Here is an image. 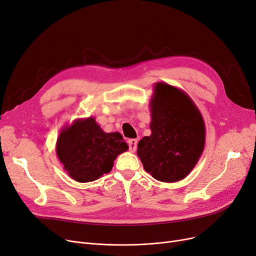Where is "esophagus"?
I'll use <instances>...</instances> for the list:
<instances>
[{"label":"esophagus","mask_w":256,"mask_h":256,"mask_svg":"<svg viewBox=\"0 0 256 256\" xmlns=\"http://www.w3.org/2000/svg\"><path fill=\"white\" fill-rule=\"evenodd\" d=\"M128 144H129L130 152H134L138 148V140H136V138L128 140Z\"/></svg>","instance_id":"1"}]
</instances>
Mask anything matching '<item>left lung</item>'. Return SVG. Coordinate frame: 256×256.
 I'll return each instance as SVG.
<instances>
[{
    "label": "left lung",
    "mask_w": 256,
    "mask_h": 256,
    "mask_svg": "<svg viewBox=\"0 0 256 256\" xmlns=\"http://www.w3.org/2000/svg\"><path fill=\"white\" fill-rule=\"evenodd\" d=\"M150 110L151 136L138 144L144 171L162 182L184 179L204 150L205 124L200 110L184 90L164 82L154 85Z\"/></svg>",
    "instance_id": "left-lung-1"
}]
</instances>
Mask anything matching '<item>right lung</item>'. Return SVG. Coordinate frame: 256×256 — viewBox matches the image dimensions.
<instances>
[{"label":"right lung","instance_id":"obj_1","mask_svg":"<svg viewBox=\"0 0 256 256\" xmlns=\"http://www.w3.org/2000/svg\"><path fill=\"white\" fill-rule=\"evenodd\" d=\"M118 132L106 133L94 116L77 118L60 131L56 154L68 176L92 182L112 171L116 158L128 150Z\"/></svg>","mask_w":256,"mask_h":256}]
</instances>
